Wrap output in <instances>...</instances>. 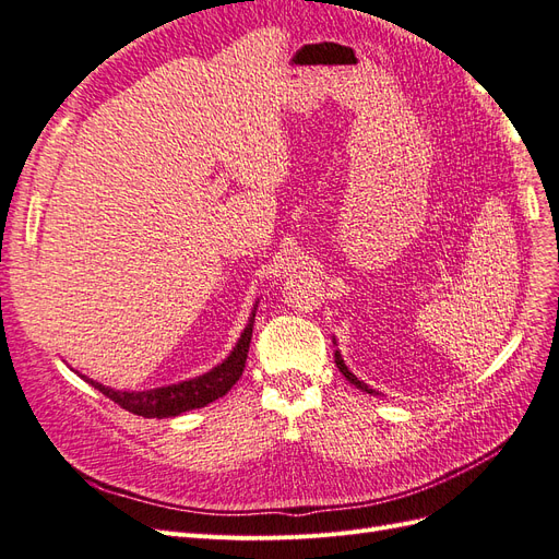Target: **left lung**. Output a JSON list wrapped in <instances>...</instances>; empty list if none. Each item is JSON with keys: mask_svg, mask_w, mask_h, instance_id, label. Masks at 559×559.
<instances>
[{"mask_svg": "<svg viewBox=\"0 0 559 559\" xmlns=\"http://www.w3.org/2000/svg\"><path fill=\"white\" fill-rule=\"evenodd\" d=\"M334 362H337V368H340V372L350 381V384H354L356 389H360V391H368V393H374L372 389H368V386H365L362 384V381H358V377L354 374V372H348L346 370V365H344V360H342V356H340V350H334Z\"/></svg>", "mask_w": 559, "mask_h": 559, "instance_id": "left-lung-1", "label": "left lung"}]
</instances>
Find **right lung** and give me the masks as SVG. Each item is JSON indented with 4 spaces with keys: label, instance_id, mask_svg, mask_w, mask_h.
<instances>
[{
    "label": "right lung",
    "instance_id": "obj_1",
    "mask_svg": "<svg viewBox=\"0 0 559 559\" xmlns=\"http://www.w3.org/2000/svg\"><path fill=\"white\" fill-rule=\"evenodd\" d=\"M252 318H254V313H252ZM252 318H250L248 328L243 330L241 340H238L236 348L231 350V356L222 365H217L215 370L205 372L203 377L182 381V384H173V386L154 389V391H138V393L107 389L103 384H95V381H91V379H86V381L91 386L98 389L103 395H107L111 403H117L119 407L138 414V417H147V419L178 417V414H182V412L197 409V407H203V405L217 401V397L225 395L236 384L238 377L243 374L250 337H252Z\"/></svg>",
    "mask_w": 559,
    "mask_h": 559
}]
</instances>
